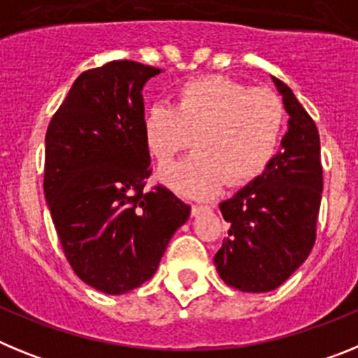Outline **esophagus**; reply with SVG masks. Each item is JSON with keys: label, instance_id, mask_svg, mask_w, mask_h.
<instances>
[{"label": "esophagus", "instance_id": "obj_1", "mask_svg": "<svg viewBox=\"0 0 358 358\" xmlns=\"http://www.w3.org/2000/svg\"><path fill=\"white\" fill-rule=\"evenodd\" d=\"M210 210V206H202V204H194V206H192V215H194V217H197L199 213H202V211H208Z\"/></svg>", "mask_w": 358, "mask_h": 358}]
</instances>
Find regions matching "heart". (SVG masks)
Returning a JSON list of instances; mask_svg holds the SVG:
<instances>
[{
  "label": "heart",
  "instance_id": "1",
  "mask_svg": "<svg viewBox=\"0 0 358 358\" xmlns=\"http://www.w3.org/2000/svg\"><path fill=\"white\" fill-rule=\"evenodd\" d=\"M283 123L285 107L276 93L208 75L179 85L172 107H148L143 141L163 169L194 138L197 152L163 170L161 179L177 194L208 199L226 179L236 186L260 176L276 154Z\"/></svg>",
  "mask_w": 358,
  "mask_h": 358
}]
</instances>
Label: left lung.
<instances>
[{
	"mask_svg": "<svg viewBox=\"0 0 358 358\" xmlns=\"http://www.w3.org/2000/svg\"><path fill=\"white\" fill-rule=\"evenodd\" d=\"M273 82L290 116L281 150L262 176L220 204L229 229L213 260L220 278L242 292H268L289 280L314 248L321 206L317 127L289 85Z\"/></svg>",
	"mask_w": 358,
	"mask_h": 358,
	"instance_id": "left-lung-1",
	"label": "left lung"
}]
</instances>
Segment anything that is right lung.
I'll list each match as a JSON object with an SVG mask.
<instances>
[{
    "label": "right lung",
    "mask_w": 358,
    "mask_h": 358,
    "mask_svg": "<svg viewBox=\"0 0 358 358\" xmlns=\"http://www.w3.org/2000/svg\"><path fill=\"white\" fill-rule=\"evenodd\" d=\"M161 69L110 61L73 82L46 131L44 197L69 265L106 294L138 289L157 271L189 206L145 189L143 90Z\"/></svg>",
    "instance_id": "obj_1"
}]
</instances>
